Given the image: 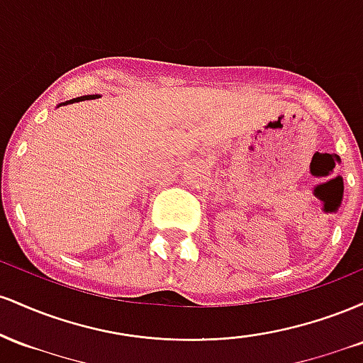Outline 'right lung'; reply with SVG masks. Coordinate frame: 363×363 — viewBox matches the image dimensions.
Instances as JSON below:
<instances>
[{"instance_id":"obj_1","label":"right lung","mask_w":363,"mask_h":363,"mask_svg":"<svg viewBox=\"0 0 363 363\" xmlns=\"http://www.w3.org/2000/svg\"><path fill=\"white\" fill-rule=\"evenodd\" d=\"M99 95H83V97H78V99H73V101H68V102H62L60 106H68V104H73V102H80V101H90V99H97Z\"/></svg>"}]
</instances>
